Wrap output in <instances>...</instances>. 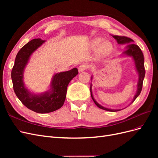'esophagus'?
<instances>
[{"mask_svg":"<svg viewBox=\"0 0 158 158\" xmlns=\"http://www.w3.org/2000/svg\"><path fill=\"white\" fill-rule=\"evenodd\" d=\"M88 69V65L86 64H80L78 67V71L79 72H83L85 70H87Z\"/></svg>","mask_w":158,"mask_h":158,"instance_id":"34e87169","label":"esophagus"}]
</instances>
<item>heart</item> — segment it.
<instances>
[{
	"mask_svg": "<svg viewBox=\"0 0 158 158\" xmlns=\"http://www.w3.org/2000/svg\"><path fill=\"white\" fill-rule=\"evenodd\" d=\"M101 41V40L99 39H96L94 41V45H98V44H99V42ZM112 48V45L111 44L109 41H104L103 44L100 45V47H99L98 49V52L99 54L101 55H106L107 53L111 50Z\"/></svg>",
	"mask_w": 158,
	"mask_h": 158,
	"instance_id": "obj_1",
	"label": "heart"
}]
</instances>
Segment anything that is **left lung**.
<instances>
[{
    "label": "left lung",
    "instance_id": "left-lung-1",
    "mask_svg": "<svg viewBox=\"0 0 158 158\" xmlns=\"http://www.w3.org/2000/svg\"><path fill=\"white\" fill-rule=\"evenodd\" d=\"M114 40H116L117 41L118 44L123 45V44H128L126 47L125 51L123 52L122 55H126L128 56H131L133 59L134 62H135L136 70L138 74V82L137 84V90L136 93L134 96V98L132 99V103L134 102V101L137 98L138 95H140L142 88V84H143V80H144V76H145V69H144V55H143L142 52L140 47L138 45L134 44L132 42L134 41L131 39V38L125 37V36H118V35H112ZM93 76L91 77V80H92ZM92 85L91 84L90 85V92H91V96L93 99L94 102L96 106L102 109L106 110V111H111V112H115L121 111L122 109H108L105 107H103L101 105H99L94 98V95L92 94Z\"/></svg>",
    "mask_w": 158,
    "mask_h": 158
}]
</instances>
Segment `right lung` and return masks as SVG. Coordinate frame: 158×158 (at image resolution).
Instances as JSON below:
<instances>
[{"instance_id":"add662e5","label":"right lung","mask_w":158,"mask_h":158,"mask_svg":"<svg viewBox=\"0 0 158 158\" xmlns=\"http://www.w3.org/2000/svg\"><path fill=\"white\" fill-rule=\"evenodd\" d=\"M45 41L40 38L32 40L18 51L12 70L11 78L14 91L24 106L38 113H47L60 109L64 103L69 82L78 74V69L56 73L51 80L50 89L40 94L28 90L23 82V72L31 55Z\"/></svg>"}]
</instances>
